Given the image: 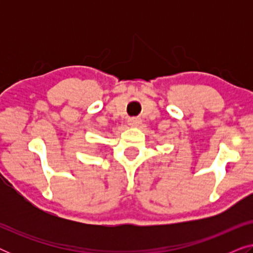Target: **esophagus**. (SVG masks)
Here are the masks:
<instances>
[{
  "instance_id": "esophagus-1",
  "label": "esophagus",
  "mask_w": 253,
  "mask_h": 253,
  "mask_svg": "<svg viewBox=\"0 0 253 253\" xmlns=\"http://www.w3.org/2000/svg\"><path fill=\"white\" fill-rule=\"evenodd\" d=\"M127 122H129V126H138L141 123V120L138 119V117H130Z\"/></svg>"
}]
</instances>
